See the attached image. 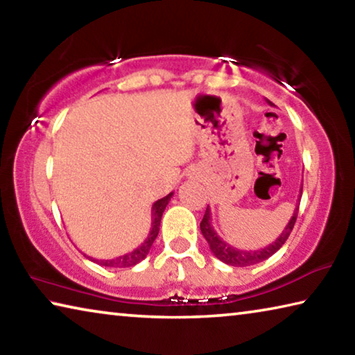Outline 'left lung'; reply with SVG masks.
Wrapping results in <instances>:
<instances>
[{"instance_id":"left-lung-1","label":"left lung","mask_w":355,"mask_h":355,"mask_svg":"<svg viewBox=\"0 0 355 355\" xmlns=\"http://www.w3.org/2000/svg\"><path fill=\"white\" fill-rule=\"evenodd\" d=\"M268 103L272 105L271 101H268ZM300 192H302V189H300ZM297 211H299V207L294 209L290 222L286 224L285 230L280 233V236L275 239L272 244L266 245V248L261 250H252V252L241 250V249H236L228 243H225L224 239H222L218 233L214 232V228L211 225V209H209V207H207V211H205V214H203V219L200 222V230H202V235L205 236V239L208 241L209 249H211L216 258H219L222 263L230 264V266L244 268V266H250V264H257L260 261L268 260L269 257H272L275 252H277L282 245L285 244L288 236H290V233L293 232L294 224H296Z\"/></svg>"}]
</instances>
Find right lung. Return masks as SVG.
<instances>
[{"label": "right lung", "mask_w": 355, "mask_h": 355, "mask_svg": "<svg viewBox=\"0 0 355 355\" xmlns=\"http://www.w3.org/2000/svg\"><path fill=\"white\" fill-rule=\"evenodd\" d=\"M173 192L171 194H167L163 199L156 200L152 207V230H150L148 236L146 238V241H144L139 248L135 249L133 252H128V254L125 255H120L116 258H111V260H97V258H92V257H87L84 254V257H87L89 260L94 261V263H98L101 266H106V268H131L137 264L139 261H142L144 258L148 255L150 248H152L153 241L158 236V232H159V224H161V218H163V213L167 207V203H169L171 197H172Z\"/></svg>", "instance_id": "1"}]
</instances>
